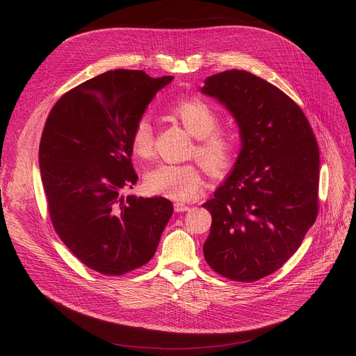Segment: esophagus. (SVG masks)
<instances>
[{"instance_id":"1","label":"esophagus","mask_w":356,"mask_h":356,"mask_svg":"<svg viewBox=\"0 0 356 356\" xmlns=\"http://www.w3.org/2000/svg\"><path fill=\"white\" fill-rule=\"evenodd\" d=\"M189 209H191L189 204L181 203V202H176L175 203V211L176 212H186V211H189Z\"/></svg>"}]
</instances>
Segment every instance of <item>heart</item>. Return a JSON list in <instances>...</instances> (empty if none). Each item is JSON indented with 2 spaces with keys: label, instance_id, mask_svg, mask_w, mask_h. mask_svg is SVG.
<instances>
[{
  "label": "heart",
  "instance_id": "1",
  "mask_svg": "<svg viewBox=\"0 0 356 356\" xmlns=\"http://www.w3.org/2000/svg\"><path fill=\"white\" fill-rule=\"evenodd\" d=\"M172 114L197 138L195 154L215 176L227 175L236 160L239 140L234 129L218 127L219 112L204 99L192 97L176 101ZM134 153L148 157L153 152L154 128L147 117L134 124L129 134ZM153 193L173 200H192L203 189V175L196 164H159L145 177Z\"/></svg>",
  "mask_w": 356,
  "mask_h": 356
}]
</instances>
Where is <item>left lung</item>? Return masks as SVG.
<instances>
[{
    "label": "left lung",
    "mask_w": 356,
    "mask_h": 356,
    "mask_svg": "<svg viewBox=\"0 0 356 356\" xmlns=\"http://www.w3.org/2000/svg\"><path fill=\"white\" fill-rule=\"evenodd\" d=\"M200 90L227 106L241 137L231 175L202 204L212 215L203 255L222 277L252 283L282 267L316 220L319 147L300 106L250 72L212 74Z\"/></svg>",
    "instance_id": "8db88e82"
}]
</instances>
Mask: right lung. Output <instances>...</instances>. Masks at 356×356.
Wrapping results in <instances>:
<instances>
[{
	"mask_svg": "<svg viewBox=\"0 0 356 356\" xmlns=\"http://www.w3.org/2000/svg\"><path fill=\"white\" fill-rule=\"evenodd\" d=\"M173 76L117 69L66 92L40 140V176L53 227L79 261L105 275L147 264L173 215L165 197L124 196L137 183L129 134Z\"/></svg>",
	"mask_w": 356,
	"mask_h": 356,
	"instance_id": "obj_1",
	"label": "right lung"
}]
</instances>
